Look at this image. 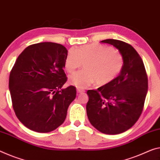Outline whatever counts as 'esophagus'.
Returning a JSON list of instances; mask_svg holds the SVG:
<instances>
[{
  "label": "esophagus",
  "instance_id": "1",
  "mask_svg": "<svg viewBox=\"0 0 160 160\" xmlns=\"http://www.w3.org/2000/svg\"><path fill=\"white\" fill-rule=\"evenodd\" d=\"M77 92H78V93H83L85 91L82 89V88H77Z\"/></svg>",
  "mask_w": 160,
  "mask_h": 160
}]
</instances>
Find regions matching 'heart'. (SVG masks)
I'll list each match as a JSON object with an SVG mask.
<instances>
[{
    "mask_svg": "<svg viewBox=\"0 0 160 160\" xmlns=\"http://www.w3.org/2000/svg\"><path fill=\"white\" fill-rule=\"evenodd\" d=\"M84 69L69 77V82L78 88L89 87L95 82L105 85L117 77L124 66V58L120 53L109 46L89 44L71 48L66 56L64 67L73 73L82 66Z\"/></svg>",
    "mask_w": 160,
    "mask_h": 160,
    "instance_id": "obj_1",
    "label": "heart"
}]
</instances>
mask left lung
I'll list each match as a JSON object with an SVG mask.
<instances>
[{
  "label": "left lung",
  "instance_id": "obj_1",
  "mask_svg": "<svg viewBox=\"0 0 160 160\" xmlns=\"http://www.w3.org/2000/svg\"><path fill=\"white\" fill-rule=\"evenodd\" d=\"M101 43L110 44L119 50L124 66L118 77L107 84L88 90V119L102 133H122L137 122L143 110L148 90V79L143 61L129 44L116 39Z\"/></svg>",
  "mask_w": 160,
  "mask_h": 160
}]
</instances>
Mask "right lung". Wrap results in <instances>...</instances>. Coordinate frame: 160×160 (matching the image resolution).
<instances>
[{
    "instance_id": "add662e5",
    "label": "right lung",
    "mask_w": 160,
    "mask_h": 160,
    "mask_svg": "<svg viewBox=\"0 0 160 160\" xmlns=\"http://www.w3.org/2000/svg\"><path fill=\"white\" fill-rule=\"evenodd\" d=\"M68 51L52 42L33 44L18 56L9 77V89L16 117L29 129L46 133L65 121L75 99L73 86L63 71Z\"/></svg>"
}]
</instances>
